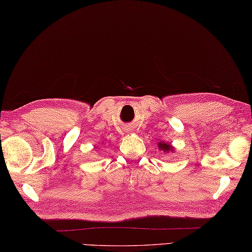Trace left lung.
<instances>
[{
  "mask_svg": "<svg viewBox=\"0 0 252 252\" xmlns=\"http://www.w3.org/2000/svg\"><path fill=\"white\" fill-rule=\"evenodd\" d=\"M158 147H159L160 149H162L163 152H167V153H168L169 151H173V147L171 146L170 144H167V143H161V142H160Z\"/></svg>",
  "mask_w": 252,
  "mask_h": 252,
  "instance_id": "8db88e82",
  "label": "left lung"
}]
</instances>
